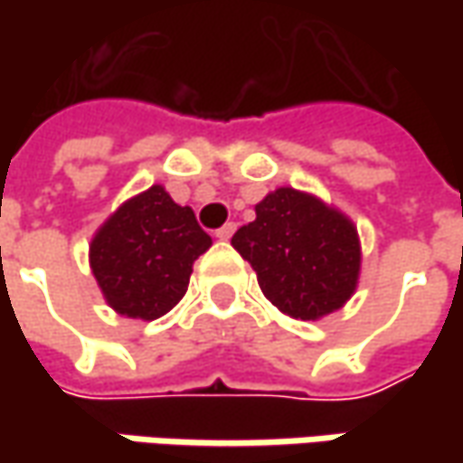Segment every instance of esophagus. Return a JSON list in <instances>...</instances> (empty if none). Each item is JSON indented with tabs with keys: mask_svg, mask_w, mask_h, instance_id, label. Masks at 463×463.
<instances>
[{
	"mask_svg": "<svg viewBox=\"0 0 463 463\" xmlns=\"http://www.w3.org/2000/svg\"><path fill=\"white\" fill-rule=\"evenodd\" d=\"M237 232V223L234 222H229V223H223L222 229H216V237L219 240H232V234Z\"/></svg>",
	"mask_w": 463,
	"mask_h": 463,
	"instance_id": "obj_1",
	"label": "esophagus"
}]
</instances>
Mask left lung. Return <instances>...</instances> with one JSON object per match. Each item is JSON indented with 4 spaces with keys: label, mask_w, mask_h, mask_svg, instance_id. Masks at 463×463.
<instances>
[{
    "label": "left lung",
    "mask_w": 463,
    "mask_h": 463,
    "mask_svg": "<svg viewBox=\"0 0 463 463\" xmlns=\"http://www.w3.org/2000/svg\"><path fill=\"white\" fill-rule=\"evenodd\" d=\"M234 250L252 265L265 298L294 319L314 322L343 309L361 278L355 223L322 198L276 187L237 229Z\"/></svg>",
    "instance_id": "obj_1"
}]
</instances>
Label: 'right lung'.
Listing matches in <instances>:
<instances>
[{
  "label": "right lung",
  "instance_id": "obj_1",
  "mask_svg": "<svg viewBox=\"0 0 463 463\" xmlns=\"http://www.w3.org/2000/svg\"><path fill=\"white\" fill-rule=\"evenodd\" d=\"M211 247L190 205L162 185L120 203L90 241V268L108 307L152 322L187 291L193 262Z\"/></svg>",
  "mask_w": 463,
  "mask_h": 463
}]
</instances>
